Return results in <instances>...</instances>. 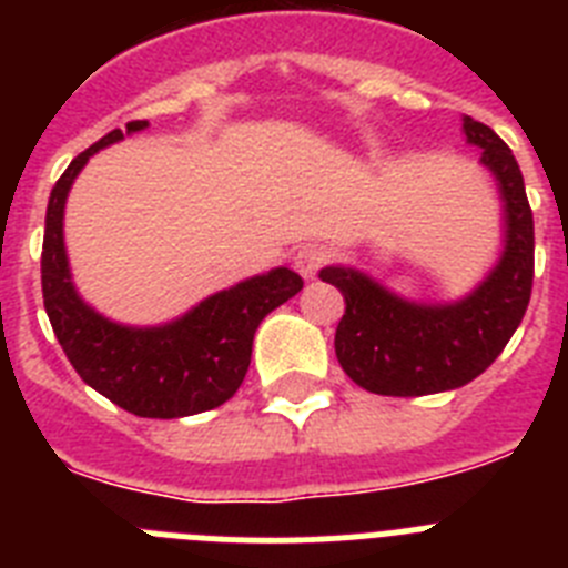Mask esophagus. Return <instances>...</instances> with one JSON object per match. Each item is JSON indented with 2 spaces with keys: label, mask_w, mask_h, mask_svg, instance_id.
<instances>
[{
  "label": "esophagus",
  "mask_w": 568,
  "mask_h": 568,
  "mask_svg": "<svg viewBox=\"0 0 568 568\" xmlns=\"http://www.w3.org/2000/svg\"><path fill=\"white\" fill-rule=\"evenodd\" d=\"M329 247L327 244H304V247H298V253H295V270H298L304 278H313L315 273H318L324 264L329 261Z\"/></svg>",
  "instance_id": "obj_1"
}]
</instances>
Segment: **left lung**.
Instances as JSON below:
<instances>
[{"label": "left lung", "mask_w": 568, "mask_h": 568, "mask_svg": "<svg viewBox=\"0 0 568 568\" xmlns=\"http://www.w3.org/2000/svg\"><path fill=\"white\" fill-rule=\"evenodd\" d=\"M466 139L484 148L506 202V253L495 273L453 307L406 304L355 270L327 267L321 281L344 293L335 329L344 373L375 395L418 398L478 378L524 321L535 278V222L524 175L506 142L484 122L464 119Z\"/></svg>", "instance_id": "left-lung-1"}]
</instances>
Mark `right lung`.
Masks as SVG:
<instances>
[{
  "mask_svg": "<svg viewBox=\"0 0 568 568\" xmlns=\"http://www.w3.org/2000/svg\"><path fill=\"white\" fill-rule=\"evenodd\" d=\"M148 122H128L142 130ZM110 130L79 153L50 190L42 241V298L50 327L84 384L139 418H184L222 406L247 375L261 318L293 298L304 281L278 267L202 301L182 321L155 329L119 327L84 304L70 284L64 255V199L90 155L119 142Z\"/></svg>",
  "mask_w": 568,
  "mask_h": 568,
  "instance_id": "right-lung-1",
  "label": "right lung"
}]
</instances>
